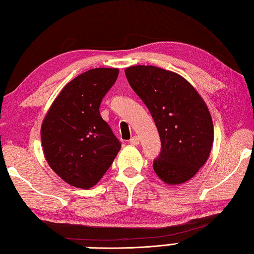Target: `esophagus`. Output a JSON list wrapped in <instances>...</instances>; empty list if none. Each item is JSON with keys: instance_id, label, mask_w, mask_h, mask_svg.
Instances as JSON below:
<instances>
[{"instance_id": "obj_1", "label": "esophagus", "mask_w": 254, "mask_h": 254, "mask_svg": "<svg viewBox=\"0 0 254 254\" xmlns=\"http://www.w3.org/2000/svg\"><path fill=\"white\" fill-rule=\"evenodd\" d=\"M130 144H132V145H139V143H140V137L139 136H136V135H134V136H132L131 139H130Z\"/></svg>"}]
</instances>
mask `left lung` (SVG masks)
<instances>
[{"label": "left lung", "mask_w": 254, "mask_h": 254, "mask_svg": "<svg viewBox=\"0 0 254 254\" xmlns=\"http://www.w3.org/2000/svg\"><path fill=\"white\" fill-rule=\"evenodd\" d=\"M126 75L158 127L156 175L171 186L189 181L203 167L213 144V122L203 99L184 77L161 67L130 66Z\"/></svg>", "instance_id": "left-lung-1"}]
</instances>
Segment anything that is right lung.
Segmentation results:
<instances>
[{"label": "right lung", "instance_id": "obj_1", "mask_svg": "<svg viewBox=\"0 0 254 254\" xmlns=\"http://www.w3.org/2000/svg\"><path fill=\"white\" fill-rule=\"evenodd\" d=\"M118 75V68L108 67L77 75L63 87L43 120L41 140L45 159L70 186H95L121 149L100 115V104Z\"/></svg>", "mask_w": 254, "mask_h": 254}]
</instances>
